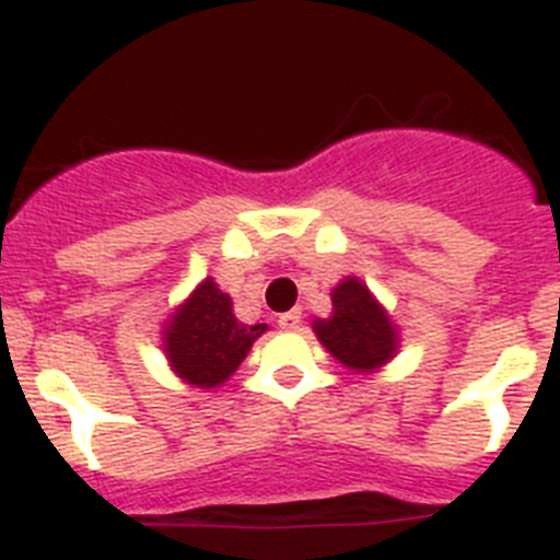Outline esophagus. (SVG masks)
Segmentation results:
<instances>
[{
	"instance_id": "esophagus-1",
	"label": "esophagus",
	"mask_w": 560,
	"mask_h": 560,
	"mask_svg": "<svg viewBox=\"0 0 560 560\" xmlns=\"http://www.w3.org/2000/svg\"><path fill=\"white\" fill-rule=\"evenodd\" d=\"M279 327L284 332H293V329L301 327V310H290V313L279 315Z\"/></svg>"
}]
</instances>
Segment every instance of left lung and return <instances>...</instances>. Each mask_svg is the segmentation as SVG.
Masks as SVG:
<instances>
[{
  "mask_svg": "<svg viewBox=\"0 0 560 560\" xmlns=\"http://www.w3.org/2000/svg\"><path fill=\"white\" fill-rule=\"evenodd\" d=\"M315 335L352 372L377 369L395 354L397 329L369 287L347 279L332 290V318L315 320Z\"/></svg>",
  "mask_w": 560,
  "mask_h": 560,
  "instance_id": "8db88e82",
  "label": "left lung"
}]
</instances>
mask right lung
Returning a JSON list of instances; mask_svg holds the SVG:
<instances>
[{"label":"right lung","mask_w":560,"mask_h":560,"mask_svg":"<svg viewBox=\"0 0 560 560\" xmlns=\"http://www.w3.org/2000/svg\"><path fill=\"white\" fill-rule=\"evenodd\" d=\"M265 329L267 324L247 327L233 318L231 295L222 293L213 279H206L172 315L165 329V354L183 381L197 388H213L240 369L253 340Z\"/></svg>","instance_id":"1"}]
</instances>
